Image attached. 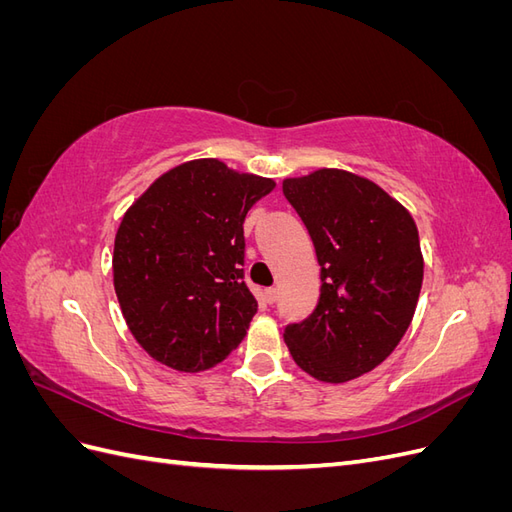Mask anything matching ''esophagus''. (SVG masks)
Returning <instances> with one entry per match:
<instances>
[{"label": "esophagus", "instance_id": "34e87169", "mask_svg": "<svg viewBox=\"0 0 512 512\" xmlns=\"http://www.w3.org/2000/svg\"><path fill=\"white\" fill-rule=\"evenodd\" d=\"M265 301L275 303L277 301V288H265Z\"/></svg>", "mask_w": 512, "mask_h": 512}]
</instances>
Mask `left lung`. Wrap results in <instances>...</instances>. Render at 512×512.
Segmentation results:
<instances>
[{
	"label": "left lung",
	"instance_id": "1",
	"mask_svg": "<svg viewBox=\"0 0 512 512\" xmlns=\"http://www.w3.org/2000/svg\"><path fill=\"white\" fill-rule=\"evenodd\" d=\"M282 190L314 241L322 282L314 312L286 327V346L320 382L359 378L412 322L423 284L416 224L380 185L348 170L320 168Z\"/></svg>",
	"mask_w": 512,
	"mask_h": 512
}]
</instances>
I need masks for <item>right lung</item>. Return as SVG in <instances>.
I'll return each mask as SVG.
<instances>
[{"label":"right lung","instance_id":"1","mask_svg":"<svg viewBox=\"0 0 512 512\" xmlns=\"http://www.w3.org/2000/svg\"><path fill=\"white\" fill-rule=\"evenodd\" d=\"M275 188L205 158L168 170L126 211L113 282L128 329L177 371L222 363L258 312L245 284V215Z\"/></svg>","mask_w":512,"mask_h":512}]
</instances>
